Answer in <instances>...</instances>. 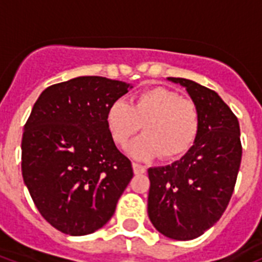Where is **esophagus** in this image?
Returning <instances> with one entry per match:
<instances>
[{
  "label": "esophagus",
  "mask_w": 262,
  "mask_h": 262,
  "mask_svg": "<svg viewBox=\"0 0 262 262\" xmlns=\"http://www.w3.org/2000/svg\"><path fill=\"white\" fill-rule=\"evenodd\" d=\"M132 166H133V171H135V174H144V172L147 171V168L139 163H133Z\"/></svg>",
  "instance_id": "34e87169"
}]
</instances>
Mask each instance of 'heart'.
I'll return each instance as SVG.
<instances>
[{
  "mask_svg": "<svg viewBox=\"0 0 262 262\" xmlns=\"http://www.w3.org/2000/svg\"><path fill=\"white\" fill-rule=\"evenodd\" d=\"M107 130L118 145H125L143 125L144 135L127 147L139 160H172L185 155L199 135V108L189 99L163 87L147 90L136 96L133 104L118 99L106 113Z\"/></svg>",
  "mask_w": 262,
  "mask_h": 262,
  "instance_id": "b5f03b06",
  "label": "heart"
}]
</instances>
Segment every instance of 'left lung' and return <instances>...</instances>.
<instances>
[{"instance_id":"left-lung-1","label":"left lung","mask_w":262,"mask_h":262,"mask_svg":"<svg viewBox=\"0 0 262 262\" xmlns=\"http://www.w3.org/2000/svg\"><path fill=\"white\" fill-rule=\"evenodd\" d=\"M167 80L186 90L199 108L200 127L181 159L148 168V216L164 236L190 241L222 217L231 199L242 159L239 122L215 91L187 79Z\"/></svg>"}]
</instances>
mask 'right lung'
Masks as SVG:
<instances>
[{"mask_svg":"<svg viewBox=\"0 0 262 262\" xmlns=\"http://www.w3.org/2000/svg\"><path fill=\"white\" fill-rule=\"evenodd\" d=\"M130 88L81 76L46 88L32 107L21 140L23 179L40 215L63 234L103 227L133 178L106 125L108 106Z\"/></svg>","mask_w":262,"mask_h":262,"instance_id":"obj_1","label":"right lung"}]
</instances>
